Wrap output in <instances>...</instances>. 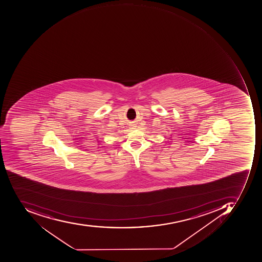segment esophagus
<instances>
[{"label":"esophagus","instance_id":"34e87169","mask_svg":"<svg viewBox=\"0 0 262 262\" xmlns=\"http://www.w3.org/2000/svg\"><path fill=\"white\" fill-rule=\"evenodd\" d=\"M130 127H134V126H135V124H134V123H130Z\"/></svg>","mask_w":262,"mask_h":262}]
</instances>
